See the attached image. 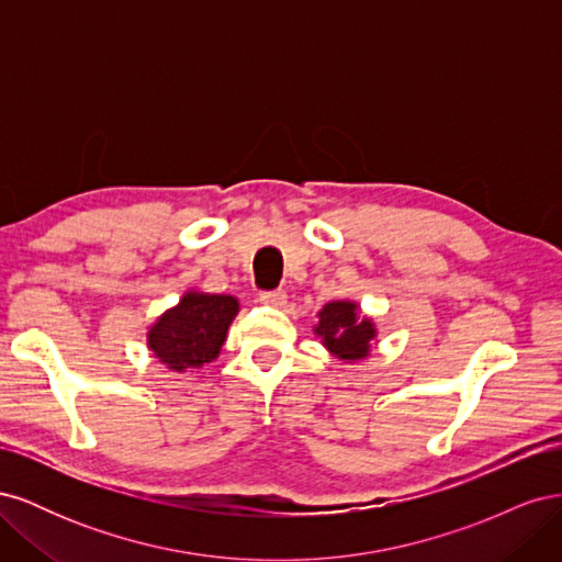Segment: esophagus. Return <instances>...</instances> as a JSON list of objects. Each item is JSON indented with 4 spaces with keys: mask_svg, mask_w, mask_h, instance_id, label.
Masks as SVG:
<instances>
[{
    "mask_svg": "<svg viewBox=\"0 0 562 562\" xmlns=\"http://www.w3.org/2000/svg\"><path fill=\"white\" fill-rule=\"evenodd\" d=\"M285 300H288V295H285V291H262L260 293V302L262 304H269V307H281V304H285Z\"/></svg>",
    "mask_w": 562,
    "mask_h": 562,
    "instance_id": "1",
    "label": "esophagus"
}]
</instances>
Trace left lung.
<instances>
[{"label": "left lung", "instance_id": "1", "mask_svg": "<svg viewBox=\"0 0 562 562\" xmlns=\"http://www.w3.org/2000/svg\"><path fill=\"white\" fill-rule=\"evenodd\" d=\"M314 333L323 339L330 353L342 361H359L370 353V342L378 330L370 318H359V307L353 302H328L318 312V326Z\"/></svg>", "mask_w": 562, "mask_h": 562}]
</instances>
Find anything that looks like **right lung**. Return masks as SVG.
Instances as JSON below:
<instances>
[{"instance_id": "obj_1", "label": "right lung", "mask_w": 562, "mask_h": 562, "mask_svg": "<svg viewBox=\"0 0 562 562\" xmlns=\"http://www.w3.org/2000/svg\"><path fill=\"white\" fill-rule=\"evenodd\" d=\"M239 302L232 295L184 293L147 333V345L171 370H199L211 363L225 345Z\"/></svg>"}]
</instances>
